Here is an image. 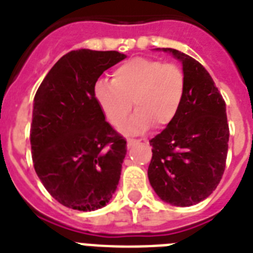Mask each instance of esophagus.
Instances as JSON below:
<instances>
[{"mask_svg":"<svg viewBox=\"0 0 253 253\" xmlns=\"http://www.w3.org/2000/svg\"><path fill=\"white\" fill-rule=\"evenodd\" d=\"M136 143H139L138 139H127V148H131Z\"/></svg>","mask_w":253,"mask_h":253,"instance_id":"esophagus-1","label":"esophagus"}]
</instances>
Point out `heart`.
<instances>
[{
  "label": "heart",
  "instance_id": "obj_1",
  "mask_svg": "<svg viewBox=\"0 0 253 253\" xmlns=\"http://www.w3.org/2000/svg\"><path fill=\"white\" fill-rule=\"evenodd\" d=\"M186 89L184 71L173 63L134 57L118 65L113 81H95L93 94L103 117L119 126L132 109L136 113L121 126L123 134L144 132L156 125L168 126L178 114Z\"/></svg>",
  "mask_w": 253,
  "mask_h": 253
}]
</instances>
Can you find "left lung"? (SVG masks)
Listing matches in <instances>:
<instances>
[{"instance_id":"8db88e82","label":"left lung","mask_w":253,"mask_h":253,"mask_svg":"<svg viewBox=\"0 0 253 253\" xmlns=\"http://www.w3.org/2000/svg\"><path fill=\"white\" fill-rule=\"evenodd\" d=\"M156 51L182 64L186 89L176 118L151 139L148 180L160 200L185 208L208 198L223 176L230 136L226 103L204 65L177 49Z\"/></svg>"}]
</instances>
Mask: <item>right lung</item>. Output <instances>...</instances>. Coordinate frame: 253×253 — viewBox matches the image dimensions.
I'll use <instances>...</instances> for the list:
<instances>
[{
	"instance_id": "obj_1",
	"label": "right lung",
	"mask_w": 253,
	"mask_h": 253,
	"mask_svg": "<svg viewBox=\"0 0 253 253\" xmlns=\"http://www.w3.org/2000/svg\"><path fill=\"white\" fill-rule=\"evenodd\" d=\"M123 59L118 51H71L47 73L34 98V168L47 192L73 210L106 206L118 186L126 140L106 122L93 87Z\"/></svg>"
}]
</instances>
